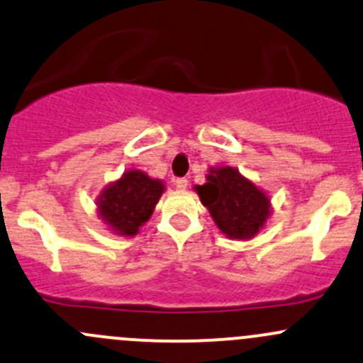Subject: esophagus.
Masks as SVG:
<instances>
[{"mask_svg": "<svg viewBox=\"0 0 363 363\" xmlns=\"http://www.w3.org/2000/svg\"><path fill=\"white\" fill-rule=\"evenodd\" d=\"M175 188H177L179 191H186V189H188V179H175Z\"/></svg>", "mask_w": 363, "mask_h": 363, "instance_id": "1", "label": "esophagus"}]
</instances>
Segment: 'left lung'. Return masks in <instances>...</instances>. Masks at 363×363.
Wrapping results in <instances>:
<instances>
[{"label": "left lung", "mask_w": 363, "mask_h": 363, "mask_svg": "<svg viewBox=\"0 0 363 363\" xmlns=\"http://www.w3.org/2000/svg\"><path fill=\"white\" fill-rule=\"evenodd\" d=\"M194 189L228 238L250 240L264 228L272 213L268 194L235 167L211 169L207 182Z\"/></svg>", "instance_id": "obj_1"}]
</instances>
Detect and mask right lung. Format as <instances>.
<instances>
[{
	"instance_id": "1",
	"label": "right lung",
	"mask_w": 363,
	"mask_h": 363,
	"mask_svg": "<svg viewBox=\"0 0 363 363\" xmlns=\"http://www.w3.org/2000/svg\"><path fill=\"white\" fill-rule=\"evenodd\" d=\"M165 191L160 179H151L143 170H127L97 196V212L109 230L121 236H133L150 220Z\"/></svg>"
}]
</instances>
